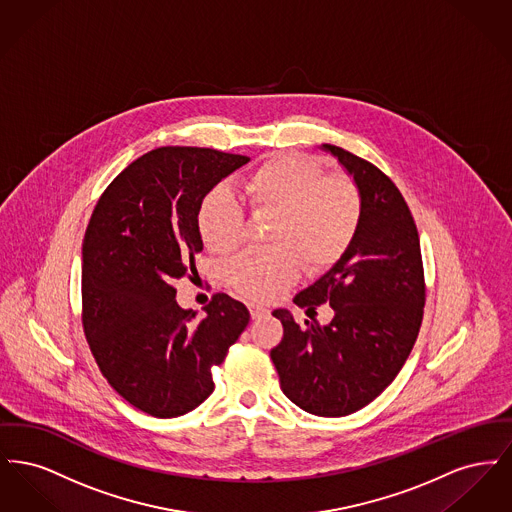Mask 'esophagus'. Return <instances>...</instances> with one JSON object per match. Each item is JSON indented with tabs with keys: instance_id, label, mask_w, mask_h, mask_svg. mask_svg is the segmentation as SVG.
I'll use <instances>...</instances> for the list:
<instances>
[{
	"instance_id": "esophagus-1",
	"label": "esophagus",
	"mask_w": 512,
	"mask_h": 512,
	"mask_svg": "<svg viewBox=\"0 0 512 512\" xmlns=\"http://www.w3.org/2000/svg\"><path fill=\"white\" fill-rule=\"evenodd\" d=\"M249 313H251L253 320H257V318L265 317L268 313V309L267 307H263V305H259V303H249Z\"/></svg>"
}]
</instances>
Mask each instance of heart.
<instances>
[{
	"label": "heart",
	"mask_w": 512,
	"mask_h": 512,
	"mask_svg": "<svg viewBox=\"0 0 512 512\" xmlns=\"http://www.w3.org/2000/svg\"><path fill=\"white\" fill-rule=\"evenodd\" d=\"M253 215H274L268 251H245L226 268L228 284L249 299L270 301L299 276V267L324 272L355 244L365 197L349 176H328L318 163L295 153H276L240 184ZM197 232L213 253L226 255L245 238L244 209L226 192L213 190L197 207Z\"/></svg>",
	"instance_id": "b5f03b06"
}]
</instances>
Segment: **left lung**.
<instances>
[{
  "instance_id": "obj_1",
  "label": "left lung",
  "mask_w": 512,
  "mask_h": 512,
  "mask_svg": "<svg viewBox=\"0 0 512 512\" xmlns=\"http://www.w3.org/2000/svg\"><path fill=\"white\" fill-rule=\"evenodd\" d=\"M324 149L353 174L365 219L340 263L293 299L307 313L330 303L332 322L299 326L290 311L276 309L284 338L270 359L297 407L345 416L374 401L405 365L422 324L426 282L411 209L390 176L341 147Z\"/></svg>"
}]
</instances>
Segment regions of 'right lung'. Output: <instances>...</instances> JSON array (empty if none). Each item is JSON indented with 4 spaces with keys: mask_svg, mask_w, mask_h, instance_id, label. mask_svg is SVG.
Instances as JSON below:
<instances>
[{
    "mask_svg": "<svg viewBox=\"0 0 512 512\" xmlns=\"http://www.w3.org/2000/svg\"><path fill=\"white\" fill-rule=\"evenodd\" d=\"M245 155L157 147L105 188L82 244V326L111 388L142 413H190L215 390L220 365L249 311L215 293L205 317L176 303L172 282L203 249L197 207Z\"/></svg>",
    "mask_w": 512,
    "mask_h": 512,
    "instance_id": "add662e5",
    "label": "right lung"
}]
</instances>
